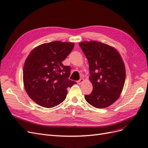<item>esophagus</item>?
I'll return each mask as SVG.
<instances>
[{"mask_svg":"<svg viewBox=\"0 0 148 148\" xmlns=\"http://www.w3.org/2000/svg\"><path fill=\"white\" fill-rule=\"evenodd\" d=\"M84 82V79H80L79 80L77 81V83L80 85V84H82Z\"/></svg>","mask_w":148,"mask_h":148,"instance_id":"obj_1","label":"esophagus"}]
</instances>
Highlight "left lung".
<instances>
[{
    "instance_id": "1",
    "label": "left lung",
    "mask_w": 148,
    "mask_h": 148,
    "mask_svg": "<svg viewBox=\"0 0 148 148\" xmlns=\"http://www.w3.org/2000/svg\"><path fill=\"white\" fill-rule=\"evenodd\" d=\"M79 46L88 61L92 92L85 95L95 108H105L120 97L125 80V68L118 51L98 41H85Z\"/></svg>"
}]
</instances>
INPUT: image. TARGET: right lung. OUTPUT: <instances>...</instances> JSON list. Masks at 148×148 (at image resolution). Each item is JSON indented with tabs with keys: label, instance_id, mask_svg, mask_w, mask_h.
I'll return each mask as SVG.
<instances>
[{
	"label": "right lung",
	"instance_id": "add662e5",
	"mask_svg": "<svg viewBox=\"0 0 148 148\" xmlns=\"http://www.w3.org/2000/svg\"><path fill=\"white\" fill-rule=\"evenodd\" d=\"M73 42L53 41L33 49L23 66V84L26 93L39 105L51 108L66 99L67 88L75 84L69 79V66L62 63L73 50Z\"/></svg>",
	"mask_w": 148,
	"mask_h": 148
}]
</instances>
